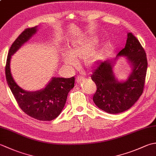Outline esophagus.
Listing matches in <instances>:
<instances>
[{"label": "esophagus", "instance_id": "34e87169", "mask_svg": "<svg viewBox=\"0 0 156 156\" xmlns=\"http://www.w3.org/2000/svg\"><path fill=\"white\" fill-rule=\"evenodd\" d=\"M84 78V75L83 74H81L80 75H78V77L76 78V82H77L78 83V82H80L82 80H83Z\"/></svg>", "mask_w": 156, "mask_h": 156}]
</instances>
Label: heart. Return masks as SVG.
<instances>
[{
  "label": "heart",
  "mask_w": 156,
  "mask_h": 156,
  "mask_svg": "<svg viewBox=\"0 0 156 156\" xmlns=\"http://www.w3.org/2000/svg\"><path fill=\"white\" fill-rule=\"evenodd\" d=\"M94 47V41L90 39H83L78 41L69 51H66L63 55L64 64L69 66L78 65L76 58H85L87 64H91L94 61V55L92 52Z\"/></svg>",
  "instance_id": "obj_1"
}]
</instances>
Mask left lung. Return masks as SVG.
Wrapping results in <instances>:
<instances>
[{
    "mask_svg": "<svg viewBox=\"0 0 156 156\" xmlns=\"http://www.w3.org/2000/svg\"><path fill=\"white\" fill-rule=\"evenodd\" d=\"M120 56L127 57L132 72L125 81L119 82L112 71L113 64ZM147 68L146 54L138 39L128 33L125 48L115 59L98 61L91 79L97 85L93 100L97 107L108 113L118 114L128 110L144 92Z\"/></svg>",
    "mask_w": 156,
    "mask_h": 156,
    "instance_id": "obj_1",
    "label": "left lung"
}]
</instances>
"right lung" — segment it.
I'll return each instance as SVG.
<instances>
[{
	"mask_svg": "<svg viewBox=\"0 0 156 156\" xmlns=\"http://www.w3.org/2000/svg\"><path fill=\"white\" fill-rule=\"evenodd\" d=\"M37 26L25 29L9 49L5 66L6 82L19 107L25 113L39 121H49L61 113L68 92L74 87V76L69 78H52L45 88L35 92L23 90L13 80L10 68L11 55L36 34Z\"/></svg>",
	"mask_w": 156,
	"mask_h": 156,
	"instance_id": "add662e5",
	"label": "right lung"
}]
</instances>
